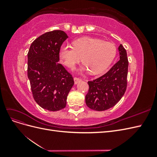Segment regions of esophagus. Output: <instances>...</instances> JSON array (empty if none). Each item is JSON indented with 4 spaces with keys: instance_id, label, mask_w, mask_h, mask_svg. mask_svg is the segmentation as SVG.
I'll return each mask as SVG.
<instances>
[{
    "instance_id": "34e87169",
    "label": "esophagus",
    "mask_w": 157,
    "mask_h": 157,
    "mask_svg": "<svg viewBox=\"0 0 157 157\" xmlns=\"http://www.w3.org/2000/svg\"><path fill=\"white\" fill-rule=\"evenodd\" d=\"M80 80H81V79H80V78H78V77H75L74 78V81H75V84H78V82H80Z\"/></svg>"
}]
</instances>
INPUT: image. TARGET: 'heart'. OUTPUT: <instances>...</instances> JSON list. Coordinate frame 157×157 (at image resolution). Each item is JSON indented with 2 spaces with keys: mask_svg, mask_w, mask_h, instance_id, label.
I'll list each match as a JSON object with an SVG mask.
<instances>
[{
  "mask_svg": "<svg viewBox=\"0 0 157 157\" xmlns=\"http://www.w3.org/2000/svg\"><path fill=\"white\" fill-rule=\"evenodd\" d=\"M117 54V48L111 42L92 38H83L74 42L73 47L62 46L60 58L69 68L73 69L82 58L84 69L98 74L107 68Z\"/></svg>",
  "mask_w": 157,
  "mask_h": 157,
  "instance_id": "obj_1",
  "label": "heart"
}]
</instances>
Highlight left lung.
Returning a JSON list of instances; mask_svg holds the SVG:
<instances>
[{
  "instance_id": "8db88e82",
  "label": "left lung",
  "mask_w": 157,
  "mask_h": 157,
  "mask_svg": "<svg viewBox=\"0 0 157 157\" xmlns=\"http://www.w3.org/2000/svg\"><path fill=\"white\" fill-rule=\"evenodd\" d=\"M120 59L108 72L92 81H88L86 95V105L95 111H102L115 106L126 90L128 59L126 50L122 44L118 47Z\"/></svg>"
}]
</instances>
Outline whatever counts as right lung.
Segmentation results:
<instances>
[{
    "label": "right lung",
    "mask_w": 157,
    "mask_h": 157,
    "mask_svg": "<svg viewBox=\"0 0 157 157\" xmlns=\"http://www.w3.org/2000/svg\"><path fill=\"white\" fill-rule=\"evenodd\" d=\"M67 38L61 30L45 33L32 42L27 54V76L33 98L51 111L65 107L74 84L72 75L58 62L61 46Z\"/></svg>",
    "instance_id": "add662e5"
}]
</instances>
